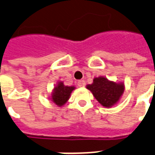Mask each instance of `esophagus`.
Segmentation results:
<instances>
[{
    "mask_svg": "<svg viewBox=\"0 0 155 155\" xmlns=\"http://www.w3.org/2000/svg\"><path fill=\"white\" fill-rule=\"evenodd\" d=\"M77 84L79 87H84V85H85V82H84V81H78Z\"/></svg>",
    "mask_w": 155,
    "mask_h": 155,
    "instance_id": "1",
    "label": "esophagus"
}]
</instances>
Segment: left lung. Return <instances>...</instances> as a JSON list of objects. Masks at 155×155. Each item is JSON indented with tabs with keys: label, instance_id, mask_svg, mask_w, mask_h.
Returning <instances> with one entry per match:
<instances>
[{
	"label": "left lung",
	"instance_id": "1",
	"mask_svg": "<svg viewBox=\"0 0 155 155\" xmlns=\"http://www.w3.org/2000/svg\"><path fill=\"white\" fill-rule=\"evenodd\" d=\"M86 88L91 91L94 98L102 106L111 107L117 104L121 98L125 90L123 82H114L104 76L94 78L91 84Z\"/></svg>",
	"mask_w": 155,
	"mask_h": 155
}]
</instances>
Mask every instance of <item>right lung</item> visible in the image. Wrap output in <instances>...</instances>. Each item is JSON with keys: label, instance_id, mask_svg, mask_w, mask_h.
I'll return each mask as SVG.
<instances>
[{"label": "right lung", "instance_id": "1", "mask_svg": "<svg viewBox=\"0 0 155 155\" xmlns=\"http://www.w3.org/2000/svg\"><path fill=\"white\" fill-rule=\"evenodd\" d=\"M74 86L65 85L62 81H58L51 92V100L58 107H62L69 100Z\"/></svg>", "mask_w": 155, "mask_h": 155}]
</instances>
